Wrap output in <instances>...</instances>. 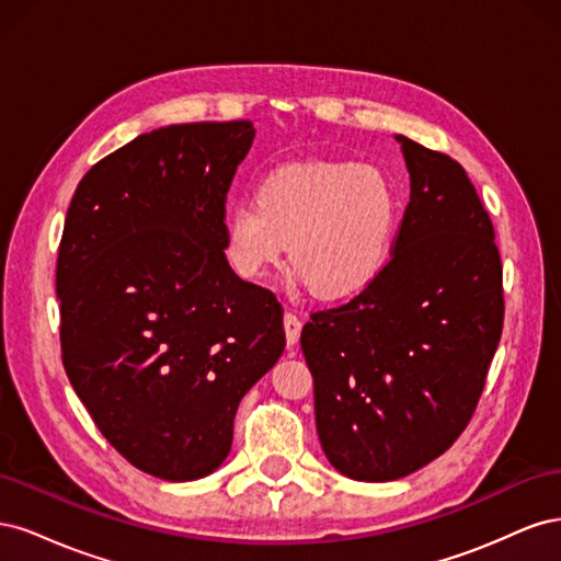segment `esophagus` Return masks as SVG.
<instances>
[{
  "label": "esophagus",
  "instance_id": "obj_1",
  "mask_svg": "<svg viewBox=\"0 0 561 561\" xmlns=\"http://www.w3.org/2000/svg\"><path fill=\"white\" fill-rule=\"evenodd\" d=\"M283 325H285V342H287V348H295L297 342H299V334H301V320L287 311L283 316Z\"/></svg>",
  "mask_w": 561,
  "mask_h": 561
}]
</instances>
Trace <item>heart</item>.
Masks as SVG:
<instances>
[{
    "label": "heart",
    "mask_w": 561,
    "mask_h": 561,
    "mask_svg": "<svg viewBox=\"0 0 561 561\" xmlns=\"http://www.w3.org/2000/svg\"><path fill=\"white\" fill-rule=\"evenodd\" d=\"M398 227L400 196L379 168L290 163L227 210L225 257L236 276L262 280L290 243L297 278L322 301H348L383 276Z\"/></svg>",
    "instance_id": "1"
}]
</instances>
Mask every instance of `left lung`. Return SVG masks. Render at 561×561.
Segmentation results:
<instances>
[{
  "mask_svg": "<svg viewBox=\"0 0 561 561\" xmlns=\"http://www.w3.org/2000/svg\"><path fill=\"white\" fill-rule=\"evenodd\" d=\"M410 203L383 276L301 330L316 428L351 480L410 474L463 433L503 330L494 227L461 163L396 135Z\"/></svg>",
  "mask_w": 561,
  "mask_h": 561,
  "instance_id": "obj_1",
  "label": "left lung"
}]
</instances>
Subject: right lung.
Here are the masks:
<instances>
[{"mask_svg": "<svg viewBox=\"0 0 561 561\" xmlns=\"http://www.w3.org/2000/svg\"><path fill=\"white\" fill-rule=\"evenodd\" d=\"M250 122L138 135L83 175L58 250L62 365L126 461L168 482L222 466L233 416L285 348L283 309L225 257Z\"/></svg>", "mask_w": 561, "mask_h": 561, "instance_id": "add662e5", "label": "right lung"}]
</instances>
